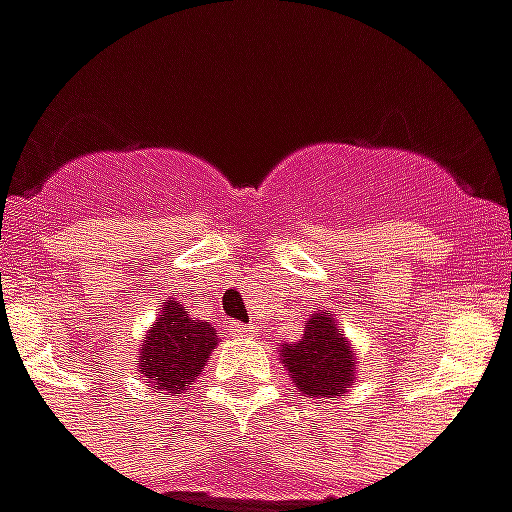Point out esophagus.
Instances as JSON below:
<instances>
[{
    "instance_id": "34e87169",
    "label": "esophagus",
    "mask_w": 512,
    "mask_h": 512,
    "mask_svg": "<svg viewBox=\"0 0 512 512\" xmlns=\"http://www.w3.org/2000/svg\"><path fill=\"white\" fill-rule=\"evenodd\" d=\"M230 332L235 337H255L257 326H252V323H230Z\"/></svg>"
}]
</instances>
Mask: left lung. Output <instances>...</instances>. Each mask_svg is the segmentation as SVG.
I'll return each instance as SVG.
<instances>
[{"mask_svg": "<svg viewBox=\"0 0 512 512\" xmlns=\"http://www.w3.org/2000/svg\"><path fill=\"white\" fill-rule=\"evenodd\" d=\"M282 367L304 397H343L356 381V351L329 310L312 312L304 337L279 348Z\"/></svg>", "mask_w": 512, "mask_h": 512, "instance_id": "left-lung-1", "label": "left lung"}]
</instances>
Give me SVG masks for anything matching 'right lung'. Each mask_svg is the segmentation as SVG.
<instances>
[{"label":"right lung","mask_w":512,"mask_h":512,"mask_svg":"<svg viewBox=\"0 0 512 512\" xmlns=\"http://www.w3.org/2000/svg\"><path fill=\"white\" fill-rule=\"evenodd\" d=\"M219 334L208 321H194L180 301H164L161 315L147 329L139 348L142 381L161 392L180 395V389L200 376Z\"/></svg>","instance_id":"right-lung-1"}]
</instances>
